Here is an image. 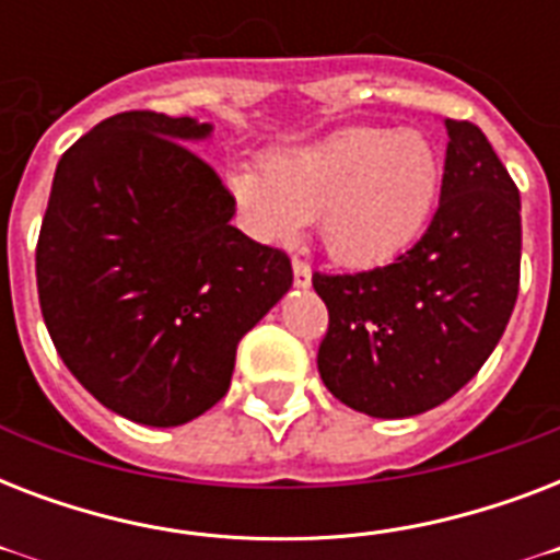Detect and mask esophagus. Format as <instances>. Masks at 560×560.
<instances>
[{
	"mask_svg": "<svg viewBox=\"0 0 560 560\" xmlns=\"http://www.w3.org/2000/svg\"><path fill=\"white\" fill-rule=\"evenodd\" d=\"M311 276H314L311 264L293 258V284H296V288H311Z\"/></svg>",
	"mask_w": 560,
	"mask_h": 560,
	"instance_id": "esophagus-1",
	"label": "esophagus"
}]
</instances>
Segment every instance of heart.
<instances>
[{"label":"heart","mask_w":560,"mask_h":560,"mask_svg":"<svg viewBox=\"0 0 560 560\" xmlns=\"http://www.w3.org/2000/svg\"><path fill=\"white\" fill-rule=\"evenodd\" d=\"M439 153L421 133L346 127L319 142L235 168L229 191L255 235L296 244L319 220L325 253L346 267H377L407 249L433 214Z\"/></svg>","instance_id":"b5f03b06"}]
</instances>
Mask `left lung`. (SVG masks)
<instances>
[{
  "instance_id": "8db88e82",
  "label": "left lung",
  "mask_w": 560,
  "mask_h": 560,
  "mask_svg": "<svg viewBox=\"0 0 560 560\" xmlns=\"http://www.w3.org/2000/svg\"><path fill=\"white\" fill-rule=\"evenodd\" d=\"M442 197L412 249L386 267L314 276L328 307L319 377L372 418L453 398L503 337L521 284V191L486 133L444 118Z\"/></svg>"
}]
</instances>
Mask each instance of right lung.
<instances>
[{"mask_svg": "<svg viewBox=\"0 0 560 560\" xmlns=\"http://www.w3.org/2000/svg\"><path fill=\"white\" fill-rule=\"evenodd\" d=\"M214 127L133 109L60 156L37 241L43 319L107 409L179 427L229 389L237 342L293 284L290 258L229 220L235 197L188 148Z\"/></svg>", "mask_w": 560, "mask_h": 560, "instance_id": "add662e5", "label": "right lung"}]
</instances>
